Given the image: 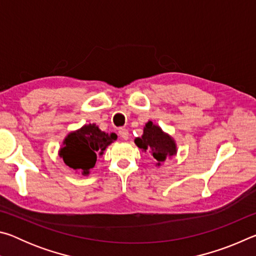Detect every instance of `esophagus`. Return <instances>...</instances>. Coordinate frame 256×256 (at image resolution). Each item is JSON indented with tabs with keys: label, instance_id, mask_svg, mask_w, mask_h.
Instances as JSON below:
<instances>
[{
	"label": "esophagus",
	"instance_id": "esophagus-1",
	"mask_svg": "<svg viewBox=\"0 0 256 256\" xmlns=\"http://www.w3.org/2000/svg\"><path fill=\"white\" fill-rule=\"evenodd\" d=\"M118 136L123 138V140H128V128H118Z\"/></svg>",
	"mask_w": 256,
	"mask_h": 256
}]
</instances>
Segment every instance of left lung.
<instances>
[{"mask_svg": "<svg viewBox=\"0 0 256 256\" xmlns=\"http://www.w3.org/2000/svg\"><path fill=\"white\" fill-rule=\"evenodd\" d=\"M134 142L142 151H149L158 166L177 152L174 138L150 120L146 124L142 136L136 138Z\"/></svg>", "mask_w": 256, "mask_h": 256, "instance_id": "1", "label": "left lung"}]
</instances>
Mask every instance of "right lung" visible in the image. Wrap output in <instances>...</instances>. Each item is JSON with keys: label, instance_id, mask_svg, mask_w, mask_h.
Instances as JSON below:
<instances>
[{"label": "right lung", "instance_id": "right-lung-1", "mask_svg": "<svg viewBox=\"0 0 256 256\" xmlns=\"http://www.w3.org/2000/svg\"><path fill=\"white\" fill-rule=\"evenodd\" d=\"M116 138L115 133L100 131L96 124L84 125L64 138L60 157L72 170L82 172V175H89L90 170L96 164L97 156H102Z\"/></svg>", "mask_w": 256, "mask_h": 256}]
</instances>
